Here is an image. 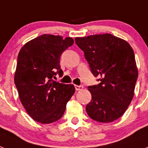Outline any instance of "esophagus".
<instances>
[{
  "label": "esophagus",
  "instance_id": "esophagus-1",
  "mask_svg": "<svg viewBox=\"0 0 148 148\" xmlns=\"http://www.w3.org/2000/svg\"><path fill=\"white\" fill-rule=\"evenodd\" d=\"M75 89L76 91H79V90H82L83 89V86H75Z\"/></svg>",
  "mask_w": 148,
  "mask_h": 148
}]
</instances>
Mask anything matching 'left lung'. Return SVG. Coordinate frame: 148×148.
Returning a JSON list of instances; mask_svg holds the SVG:
<instances>
[{"mask_svg":"<svg viewBox=\"0 0 148 148\" xmlns=\"http://www.w3.org/2000/svg\"><path fill=\"white\" fill-rule=\"evenodd\" d=\"M98 85L89 86L92 99L86 110L91 119L110 123L130 105L138 77L134 52L128 42L111 34L75 38Z\"/></svg>","mask_w":148,"mask_h":148,"instance_id":"obj_1","label":"left lung"}]
</instances>
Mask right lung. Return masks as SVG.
Returning <instances> with one entry per match:
<instances>
[{
	"label": "right lung",
	"mask_w": 148,
	"mask_h": 148,
	"mask_svg": "<svg viewBox=\"0 0 148 148\" xmlns=\"http://www.w3.org/2000/svg\"><path fill=\"white\" fill-rule=\"evenodd\" d=\"M73 42L72 38L42 35L27 42L18 53L14 83L23 106L39 123L58 121L75 92L73 85L52 79L63 75L60 57Z\"/></svg>",
	"instance_id": "obj_1"
}]
</instances>
